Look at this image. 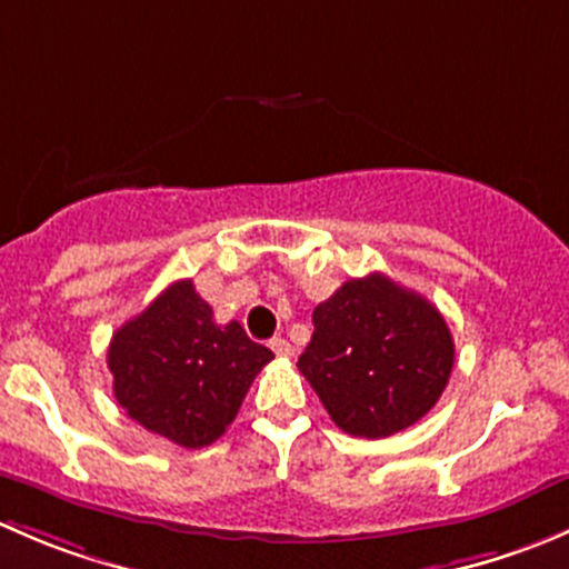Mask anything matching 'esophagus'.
I'll return each instance as SVG.
<instances>
[{"label": "esophagus", "instance_id": "obj_1", "mask_svg": "<svg viewBox=\"0 0 569 569\" xmlns=\"http://www.w3.org/2000/svg\"><path fill=\"white\" fill-rule=\"evenodd\" d=\"M269 349H272L274 355H278V358H291V355H295V349H291V343L286 341V338H272V341H269Z\"/></svg>", "mask_w": 569, "mask_h": 569}]
</instances>
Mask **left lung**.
<instances>
[{"instance_id": "left-lung-1", "label": "left lung", "mask_w": 569, "mask_h": 569, "mask_svg": "<svg viewBox=\"0 0 569 569\" xmlns=\"http://www.w3.org/2000/svg\"><path fill=\"white\" fill-rule=\"evenodd\" d=\"M297 366L338 429L377 440L438 405L455 341L432 302L371 272L313 308L311 343Z\"/></svg>"}]
</instances>
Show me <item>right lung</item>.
Here are the masks:
<instances>
[{
	"instance_id": "obj_1",
	"label": "right lung",
	"mask_w": 569,
	"mask_h": 569,
	"mask_svg": "<svg viewBox=\"0 0 569 569\" xmlns=\"http://www.w3.org/2000/svg\"><path fill=\"white\" fill-rule=\"evenodd\" d=\"M274 355L239 321L217 325L192 280L170 283L109 341L112 391L131 421L183 449L211 446Z\"/></svg>"
}]
</instances>
